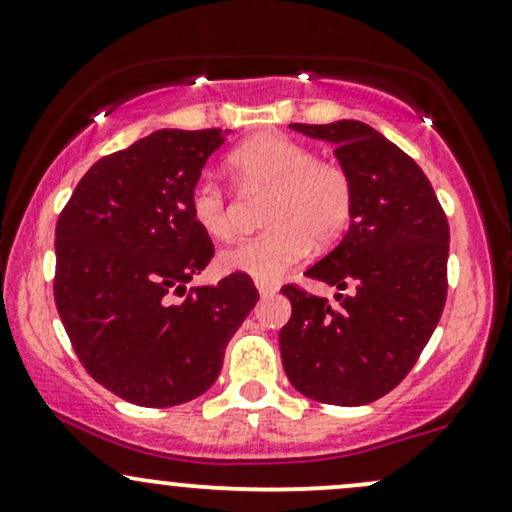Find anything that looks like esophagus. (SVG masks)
Returning <instances> with one entry per match:
<instances>
[{"mask_svg":"<svg viewBox=\"0 0 512 512\" xmlns=\"http://www.w3.org/2000/svg\"><path fill=\"white\" fill-rule=\"evenodd\" d=\"M255 286H257V291H260V295H274L276 291H279V286H276V283H272V281L257 279Z\"/></svg>","mask_w":512,"mask_h":512,"instance_id":"esophagus-1","label":"esophagus"}]
</instances>
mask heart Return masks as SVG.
I'll return each mask as SVG.
<instances>
[{
  "label": "heart",
  "instance_id": "b5f03b06",
  "mask_svg": "<svg viewBox=\"0 0 512 512\" xmlns=\"http://www.w3.org/2000/svg\"><path fill=\"white\" fill-rule=\"evenodd\" d=\"M231 174L245 188L267 190L262 236L221 255L226 272L274 281L310 252L329 248L348 231L355 214V186L346 166L317 159L310 147L281 133H262L229 155ZM190 217L209 238L236 236L231 200L214 178H197L188 197Z\"/></svg>",
  "mask_w": 512,
  "mask_h": 512
}]
</instances>
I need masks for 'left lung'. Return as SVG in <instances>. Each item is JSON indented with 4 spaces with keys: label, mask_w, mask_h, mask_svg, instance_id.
Here are the masks:
<instances>
[{
    "label": "left lung",
    "mask_w": 512,
    "mask_h": 512,
    "mask_svg": "<svg viewBox=\"0 0 512 512\" xmlns=\"http://www.w3.org/2000/svg\"><path fill=\"white\" fill-rule=\"evenodd\" d=\"M334 143L353 176L350 229L305 276L348 291L338 305L286 283L293 315L279 331L286 377L329 405H367L408 377L448 293V219L412 157L362 121L291 123Z\"/></svg>",
    "instance_id": "left-lung-1"
}]
</instances>
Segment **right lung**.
Instances as JSON below:
<instances>
[{"label": "right lung", "instance_id": "add662e5", "mask_svg": "<svg viewBox=\"0 0 512 512\" xmlns=\"http://www.w3.org/2000/svg\"><path fill=\"white\" fill-rule=\"evenodd\" d=\"M224 140L219 128L150 133L92 164L59 214L61 324L85 372L128 403L171 408L205 393L260 298L240 272L186 291L214 257L190 188Z\"/></svg>", "mask_w": 512, "mask_h": 512}]
</instances>
